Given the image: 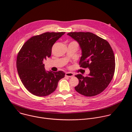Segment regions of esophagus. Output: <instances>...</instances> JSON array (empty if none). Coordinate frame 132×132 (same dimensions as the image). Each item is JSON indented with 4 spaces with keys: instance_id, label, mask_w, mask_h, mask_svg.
Masks as SVG:
<instances>
[{
    "instance_id": "34e87169",
    "label": "esophagus",
    "mask_w": 132,
    "mask_h": 132,
    "mask_svg": "<svg viewBox=\"0 0 132 132\" xmlns=\"http://www.w3.org/2000/svg\"><path fill=\"white\" fill-rule=\"evenodd\" d=\"M66 76L68 77H73L74 76V75L73 73L70 72H68L66 73Z\"/></svg>"
}]
</instances>
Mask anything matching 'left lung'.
I'll return each instance as SVG.
<instances>
[{"label":"left lung","instance_id":"8db88e82","mask_svg":"<svg viewBox=\"0 0 132 132\" xmlns=\"http://www.w3.org/2000/svg\"><path fill=\"white\" fill-rule=\"evenodd\" d=\"M67 35L78 43L81 50L80 67L90 70L86 77L75 75L79 80L75 90L87 97L100 94L110 83L115 71V57L110 44L91 32H70Z\"/></svg>","mask_w":132,"mask_h":132}]
</instances>
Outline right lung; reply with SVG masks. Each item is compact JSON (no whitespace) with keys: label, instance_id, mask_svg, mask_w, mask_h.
I'll list each match as a JSON object with an SVG mask.
<instances>
[{"label":"right lung","instance_id":"obj_1","mask_svg":"<svg viewBox=\"0 0 132 132\" xmlns=\"http://www.w3.org/2000/svg\"><path fill=\"white\" fill-rule=\"evenodd\" d=\"M65 32H46L32 37L22 46L16 58L19 76L26 88L33 95L44 97L53 92L60 79L65 77L62 71H46L44 61L51 55L54 44Z\"/></svg>","mask_w":132,"mask_h":132}]
</instances>
